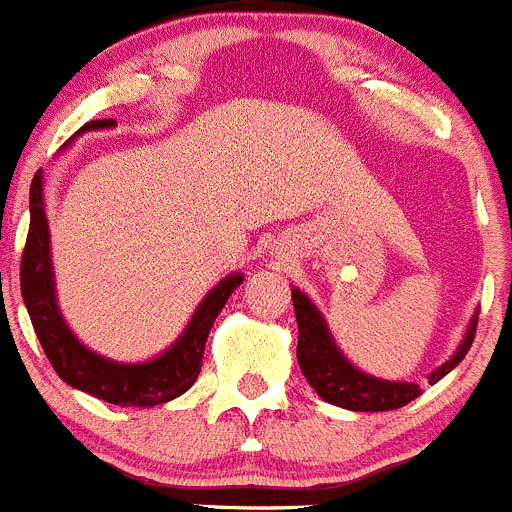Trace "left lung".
<instances>
[{
    "instance_id": "obj_1",
    "label": "left lung",
    "mask_w": 512,
    "mask_h": 512,
    "mask_svg": "<svg viewBox=\"0 0 512 512\" xmlns=\"http://www.w3.org/2000/svg\"><path fill=\"white\" fill-rule=\"evenodd\" d=\"M291 299H294L296 321H299L296 359H299L304 377L309 379V384L321 399L354 412H387L399 410V407L410 405L412 399L420 397V384L384 382V379H374L354 369L342 357L337 344L332 342L329 329H326L316 306L299 289L291 291ZM475 329H478V319H472L465 342L457 349L455 357L430 374V384L440 382L450 369H455L465 359V354L472 347V339H475Z\"/></svg>"
}]
</instances>
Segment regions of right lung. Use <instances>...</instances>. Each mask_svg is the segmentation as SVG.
<instances>
[{"label": "right lung", "mask_w": 512, "mask_h": 512, "mask_svg": "<svg viewBox=\"0 0 512 512\" xmlns=\"http://www.w3.org/2000/svg\"><path fill=\"white\" fill-rule=\"evenodd\" d=\"M113 125V118L90 120L82 125L80 133L113 128ZM241 281V274L226 276L203 299L183 337L163 357L145 364H115L97 357L72 337L57 309L50 266V233H47L45 201H42V173L40 170L34 173L32 188H29V231L22 264H19V284H22V299L32 319L34 334L40 339L52 369L70 387L120 407H155L175 399L196 382L213 321Z\"/></svg>", "instance_id": "right-lung-1"}]
</instances>
